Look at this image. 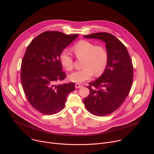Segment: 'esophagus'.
<instances>
[{
    "label": "esophagus",
    "mask_w": 154,
    "mask_h": 154,
    "mask_svg": "<svg viewBox=\"0 0 154 154\" xmlns=\"http://www.w3.org/2000/svg\"><path fill=\"white\" fill-rule=\"evenodd\" d=\"M75 88H82V85L80 83H76L75 84Z\"/></svg>",
    "instance_id": "obj_1"
}]
</instances>
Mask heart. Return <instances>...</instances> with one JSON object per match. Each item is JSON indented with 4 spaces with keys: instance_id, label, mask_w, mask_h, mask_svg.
Returning <instances> with one entry per match:
<instances>
[{
    "instance_id": "heart-1",
    "label": "heart",
    "mask_w": 154,
    "mask_h": 154,
    "mask_svg": "<svg viewBox=\"0 0 154 154\" xmlns=\"http://www.w3.org/2000/svg\"><path fill=\"white\" fill-rule=\"evenodd\" d=\"M73 51L78 58H85L83 65L84 68L70 74L68 76L70 81L83 83L91 79L94 72L96 75H100L104 72L108 61V54L103 46H96L87 40H81L73 46ZM60 61L66 70L71 71L73 69L74 60L67 49L61 52Z\"/></svg>"
}]
</instances>
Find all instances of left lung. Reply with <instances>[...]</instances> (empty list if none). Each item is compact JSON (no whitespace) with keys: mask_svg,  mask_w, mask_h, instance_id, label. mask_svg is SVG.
<instances>
[{"mask_svg":"<svg viewBox=\"0 0 154 154\" xmlns=\"http://www.w3.org/2000/svg\"><path fill=\"white\" fill-rule=\"evenodd\" d=\"M83 36L103 41L108 54L106 69L97 79L89 83L90 94L83 103L91 114L108 115L118 109L129 94L134 77L132 62L125 46L113 35L100 32Z\"/></svg>","mask_w":154,"mask_h":154,"instance_id":"1","label":"left lung"}]
</instances>
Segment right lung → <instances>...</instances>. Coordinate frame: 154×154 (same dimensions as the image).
Returning a JSON list of instances; mask_svg holds the SVG:
<instances>
[{"instance_id": "obj_1", "label": "right lung", "mask_w": 154, "mask_h": 154, "mask_svg": "<svg viewBox=\"0 0 154 154\" xmlns=\"http://www.w3.org/2000/svg\"><path fill=\"white\" fill-rule=\"evenodd\" d=\"M78 36L46 31L35 38L27 48L21 63V83L29 103L42 114L61 111L68 95L75 90L73 82L56 83L66 77L60 55Z\"/></svg>"}]
</instances>
